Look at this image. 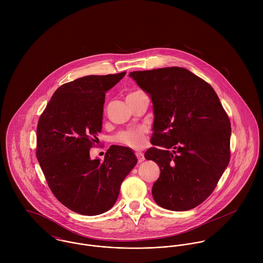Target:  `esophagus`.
Instances as JSON below:
<instances>
[{"mask_svg":"<svg viewBox=\"0 0 263 263\" xmlns=\"http://www.w3.org/2000/svg\"><path fill=\"white\" fill-rule=\"evenodd\" d=\"M136 156H137L138 161H139L140 163H142L143 161H145V156H144V154H143V153H141V152H137V153H136Z\"/></svg>","mask_w":263,"mask_h":263,"instance_id":"34e87169","label":"esophagus"}]
</instances>
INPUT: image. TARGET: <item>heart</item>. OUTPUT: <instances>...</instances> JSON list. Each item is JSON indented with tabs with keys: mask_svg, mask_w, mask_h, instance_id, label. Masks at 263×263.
<instances>
[{
	"mask_svg": "<svg viewBox=\"0 0 263 263\" xmlns=\"http://www.w3.org/2000/svg\"><path fill=\"white\" fill-rule=\"evenodd\" d=\"M137 93H139V91L128 94L126 98L134 96ZM115 141L126 147L133 148V149H140L144 146L146 142L145 130L143 128H139V129H128V130L121 132L115 137Z\"/></svg>",
	"mask_w": 263,
	"mask_h": 263,
	"instance_id": "obj_1",
	"label": "heart"
}]
</instances>
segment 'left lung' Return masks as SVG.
Instances as JSON below:
<instances>
[{"mask_svg":"<svg viewBox=\"0 0 263 263\" xmlns=\"http://www.w3.org/2000/svg\"><path fill=\"white\" fill-rule=\"evenodd\" d=\"M150 96L154 123L145 158L160 167L152 194L166 210L204 201L230 161L231 123L213 87L184 68L129 73Z\"/></svg>","mask_w":263,"mask_h":263,"instance_id":"left-lung-1","label":"left lung"}]
</instances>
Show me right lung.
Masks as SVG:
<instances>
[{
    "label": "right lung",
    "mask_w": 263,
    "mask_h": 263,
    "mask_svg": "<svg viewBox=\"0 0 263 263\" xmlns=\"http://www.w3.org/2000/svg\"><path fill=\"white\" fill-rule=\"evenodd\" d=\"M124 75L86 76L62 85L38 120L36 156L47 184L64 205L81 215L109 211L138 162L130 148L115 145L103 162L90 158L102 129L105 93Z\"/></svg>",
    "instance_id": "1"
}]
</instances>
